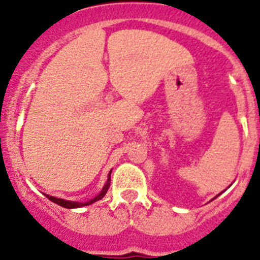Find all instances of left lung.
Listing matches in <instances>:
<instances>
[{"label":"left lung","instance_id":"left-lung-1","mask_svg":"<svg viewBox=\"0 0 260 260\" xmlns=\"http://www.w3.org/2000/svg\"><path fill=\"white\" fill-rule=\"evenodd\" d=\"M216 197H217V196H216ZM216 197H215V198H216Z\"/></svg>","mask_w":260,"mask_h":260}]
</instances>
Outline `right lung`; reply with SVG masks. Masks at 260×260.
<instances>
[{"instance_id": "1", "label": "right lung", "mask_w": 260, "mask_h": 260, "mask_svg": "<svg viewBox=\"0 0 260 260\" xmlns=\"http://www.w3.org/2000/svg\"><path fill=\"white\" fill-rule=\"evenodd\" d=\"M110 175H111V172H110ZM109 175V179H107V182L105 184L104 189L101 190V193L98 194L97 197L93 198V200H90L89 202H85V203H79V202H71V201H64V200H60V198H55V197H51V196H46V198L48 200H50L51 202L57 203V205L62 206V207H66V209H76V207H83V206H88V205H92L93 202H95V201H100L102 197H104L105 194H106L107 189H109L110 186V181H111V177H110Z\"/></svg>"}]
</instances>
